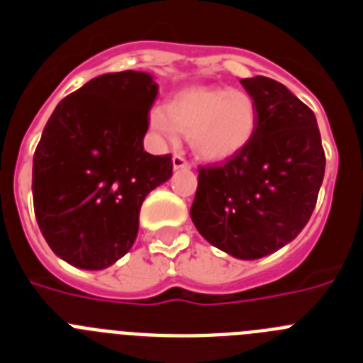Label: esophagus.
<instances>
[{"label":"esophagus","instance_id":"1","mask_svg":"<svg viewBox=\"0 0 363 363\" xmlns=\"http://www.w3.org/2000/svg\"><path fill=\"white\" fill-rule=\"evenodd\" d=\"M172 169H174V171H187V169H191V165H189V162L182 156V154H174V158H172Z\"/></svg>","mask_w":363,"mask_h":363}]
</instances>
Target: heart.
<instances>
[{"instance_id": "1", "label": "heart", "mask_w": 363, "mask_h": 363, "mask_svg": "<svg viewBox=\"0 0 363 363\" xmlns=\"http://www.w3.org/2000/svg\"><path fill=\"white\" fill-rule=\"evenodd\" d=\"M258 105L243 89L191 86L154 108L149 127L163 142L187 134L191 150L203 162H225L242 152L255 136Z\"/></svg>"}]
</instances>
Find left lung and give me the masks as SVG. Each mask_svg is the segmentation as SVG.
Instances as JSON below:
<instances>
[{"mask_svg":"<svg viewBox=\"0 0 363 363\" xmlns=\"http://www.w3.org/2000/svg\"><path fill=\"white\" fill-rule=\"evenodd\" d=\"M258 105L251 143L221 165L201 167L191 218L211 245L258 259L307 225L325 172L314 112L281 83L242 79Z\"/></svg>","mask_w":363,"mask_h":363,"instance_id":"8db88e82","label":"left lung"}]
</instances>
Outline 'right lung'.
<instances>
[{
    "instance_id": "obj_1",
    "label": "right lung",
    "mask_w": 363,
    "mask_h": 363,
    "mask_svg": "<svg viewBox=\"0 0 363 363\" xmlns=\"http://www.w3.org/2000/svg\"><path fill=\"white\" fill-rule=\"evenodd\" d=\"M158 83L149 72L96 76L63 98L32 162L34 213L67 264L101 271L130 251L140 209L172 176L171 156L143 149Z\"/></svg>"
}]
</instances>
